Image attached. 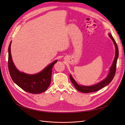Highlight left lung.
I'll list each match as a JSON object with an SVG mask.
<instances>
[{"label": "left lung", "mask_w": 125, "mask_h": 125, "mask_svg": "<svg viewBox=\"0 0 125 125\" xmlns=\"http://www.w3.org/2000/svg\"><path fill=\"white\" fill-rule=\"evenodd\" d=\"M108 36L111 39V40L113 41V43L114 44V46L115 47V56L114 60H113V63L112 64L111 66L110 67V68L109 69V71L107 77H106L103 80H102L100 82L97 83L96 84H94L92 85H83L81 84H79L76 82L73 76L70 74V79L71 82L73 83V85L74 86L78 91H80L82 93H90V92H94L97 91L101 89L102 88H104L105 86L107 85L110 83L112 81V80L114 78L115 73H116V63L117 59L118 58L119 55V52H118V48L117 45L116 43V42L113 38V37L111 35V33H108Z\"/></svg>", "instance_id": "1"}]
</instances>
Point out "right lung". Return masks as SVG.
<instances>
[{"instance_id":"obj_1","label":"right lung","mask_w":125,"mask_h":125,"mask_svg":"<svg viewBox=\"0 0 125 125\" xmlns=\"http://www.w3.org/2000/svg\"><path fill=\"white\" fill-rule=\"evenodd\" d=\"M11 42L8 48V68L12 80L27 92L39 94L45 92L51 84L52 69L57 60H54L35 74H28L21 72L17 68L12 60L11 52Z\"/></svg>"}]
</instances>
